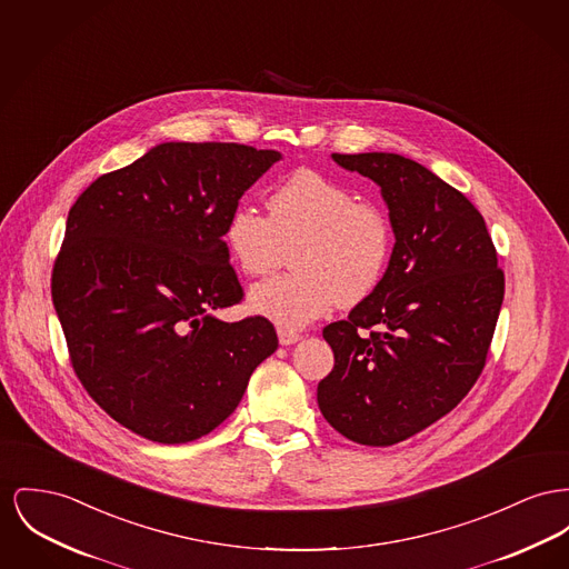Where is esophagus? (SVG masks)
<instances>
[{"mask_svg":"<svg viewBox=\"0 0 569 569\" xmlns=\"http://www.w3.org/2000/svg\"><path fill=\"white\" fill-rule=\"evenodd\" d=\"M277 335H279V343H281V346H292V343H297V341L301 339V335L297 333V331L283 329V327L277 329Z\"/></svg>","mask_w":569,"mask_h":569,"instance_id":"esophagus-1","label":"esophagus"}]
</instances>
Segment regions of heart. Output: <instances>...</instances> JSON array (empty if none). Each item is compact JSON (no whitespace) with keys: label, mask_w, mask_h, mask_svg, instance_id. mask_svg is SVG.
I'll return each mask as SVG.
<instances>
[{"label":"heart","mask_w":569,"mask_h":569,"mask_svg":"<svg viewBox=\"0 0 569 569\" xmlns=\"http://www.w3.org/2000/svg\"><path fill=\"white\" fill-rule=\"evenodd\" d=\"M223 240L244 274L281 267L288 249L297 270L251 288L249 307L283 329H301L335 305L366 301L380 286L393 251L389 214L343 182L299 169L268 196V214L240 201Z\"/></svg>","instance_id":"obj_1"}]
</instances>
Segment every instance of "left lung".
I'll use <instances>...</instances> for the list:
<instances>
[{
    "instance_id": "1",
    "label": "left lung",
    "mask_w": 569,
    "mask_h": 569,
    "mask_svg": "<svg viewBox=\"0 0 569 569\" xmlns=\"http://www.w3.org/2000/svg\"><path fill=\"white\" fill-rule=\"evenodd\" d=\"M380 187L396 234L380 286L325 327L335 366L318 406L339 435L389 447L465 400L486 366L505 277L479 210L391 152L333 154Z\"/></svg>"
}]
</instances>
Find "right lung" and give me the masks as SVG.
<instances>
[{
    "label": "right lung",
    "mask_w": 569,
    "mask_h": 569,
    "mask_svg": "<svg viewBox=\"0 0 569 569\" xmlns=\"http://www.w3.org/2000/svg\"><path fill=\"white\" fill-rule=\"evenodd\" d=\"M277 150L168 141L97 178L72 203L51 274L70 363L120 426L180 445L212 432L277 350L242 301L223 228Z\"/></svg>",
    "instance_id": "obj_1"
}]
</instances>
